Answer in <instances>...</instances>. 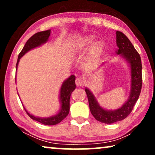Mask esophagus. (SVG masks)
Wrapping results in <instances>:
<instances>
[{
  "instance_id": "1",
  "label": "esophagus",
  "mask_w": 155,
  "mask_h": 155,
  "mask_svg": "<svg viewBox=\"0 0 155 155\" xmlns=\"http://www.w3.org/2000/svg\"><path fill=\"white\" fill-rule=\"evenodd\" d=\"M75 84H77V86L81 87V86L84 85V80L82 79V78H76V80H75Z\"/></svg>"
}]
</instances>
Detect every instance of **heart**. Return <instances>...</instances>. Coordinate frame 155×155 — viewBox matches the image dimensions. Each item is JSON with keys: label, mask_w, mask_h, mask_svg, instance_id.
I'll return each mask as SVG.
<instances>
[{"label": "heart", "mask_w": 155, "mask_h": 155, "mask_svg": "<svg viewBox=\"0 0 155 155\" xmlns=\"http://www.w3.org/2000/svg\"><path fill=\"white\" fill-rule=\"evenodd\" d=\"M91 41L90 38H86L84 39V41L83 42V44L84 46L87 45V44ZM103 51V46L101 43L100 42H97L96 44H94V46H92V49H91V51L90 53V55L87 58V63H92L93 61H94L96 59L99 58V56H101V54H102Z\"/></svg>", "instance_id": "heart-1"}]
</instances>
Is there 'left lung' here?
Returning <instances> with one entry per match:
<instances>
[{"mask_svg":"<svg viewBox=\"0 0 155 155\" xmlns=\"http://www.w3.org/2000/svg\"><path fill=\"white\" fill-rule=\"evenodd\" d=\"M116 44L118 46V49L116 51V54L120 55V56L125 59L130 68L131 83L128 99L119 109L107 110L99 104L94 95L88 88L84 89L92 116L98 121L107 124L124 120L130 114L139 98L143 83L142 63L140 54L128 37L121 31H116Z\"/></svg>","mask_w":155,"mask_h":155,"instance_id":"obj_1","label":"left lung"}]
</instances>
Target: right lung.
I'll return each instance as SVG.
<instances>
[{
  "mask_svg": "<svg viewBox=\"0 0 155 155\" xmlns=\"http://www.w3.org/2000/svg\"><path fill=\"white\" fill-rule=\"evenodd\" d=\"M51 35V29L48 30L39 31L34 35L27 40L22 50L19 54L18 61L16 64V71L18 69V63L20 59L24 56V55L33 48H37L38 46H41L42 44H45L48 41V37ZM75 75H71L68 78L67 80H64L63 82L61 87L60 89V94H59V101L61 103V108L59 109L58 113L56 115L51 116L47 118H41L37 117L31 115L27 111L26 109L24 107L25 111L27 112V115L30 117L31 119L37 120V121L41 123L44 125H47V126H54L59 124L62 121L66 116L68 115L70 111V97H71V93L75 89Z\"/></svg>",
  "mask_w": 155,
  "mask_h": 155,
  "instance_id": "1",
  "label": "right lung"
}]
</instances>
